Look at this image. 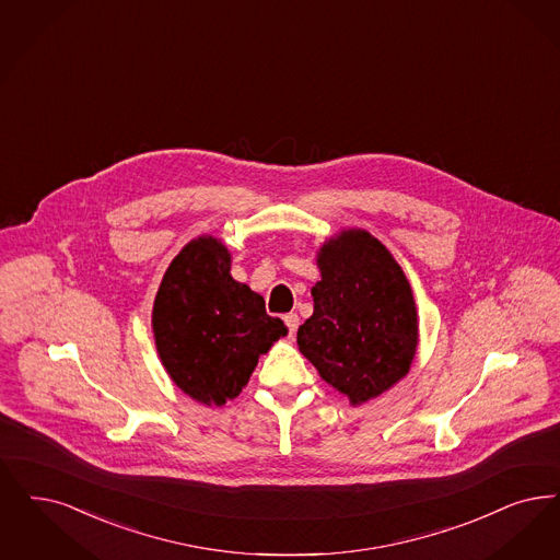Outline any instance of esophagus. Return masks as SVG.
Listing matches in <instances>:
<instances>
[{"label": "esophagus", "mask_w": 560, "mask_h": 560, "mask_svg": "<svg viewBox=\"0 0 560 560\" xmlns=\"http://www.w3.org/2000/svg\"><path fill=\"white\" fill-rule=\"evenodd\" d=\"M283 320H285V325H288V331H290V336L293 337V334L298 331V325H300V318H298V314H285V316H283Z\"/></svg>", "instance_id": "obj_1"}]
</instances>
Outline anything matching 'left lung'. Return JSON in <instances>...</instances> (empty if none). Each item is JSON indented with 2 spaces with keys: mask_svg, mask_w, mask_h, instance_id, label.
I'll list each match as a JSON object with an SVG mask.
<instances>
[{
  "mask_svg": "<svg viewBox=\"0 0 560 560\" xmlns=\"http://www.w3.org/2000/svg\"><path fill=\"white\" fill-rule=\"evenodd\" d=\"M314 313L298 329L300 352L350 402L377 398L410 369L417 311L400 265L366 231L320 247Z\"/></svg>",
  "mask_w": 560,
  "mask_h": 560,
  "instance_id": "left-lung-1",
  "label": "left lung"
}]
</instances>
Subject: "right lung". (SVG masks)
Here are the masks:
<instances>
[{
    "label": "right lung",
    "mask_w": 560,
    "mask_h": 560,
    "mask_svg": "<svg viewBox=\"0 0 560 560\" xmlns=\"http://www.w3.org/2000/svg\"><path fill=\"white\" fill-rule=\"evenodd\" d=\"M226 247L200 237L164 272L154 302V337L162 364L180 389L208 406L240 396L258 357L285 336L262 295L231 277Z\"/></svg>",
    "instance_id": "obj_1"
}]
</instances>
